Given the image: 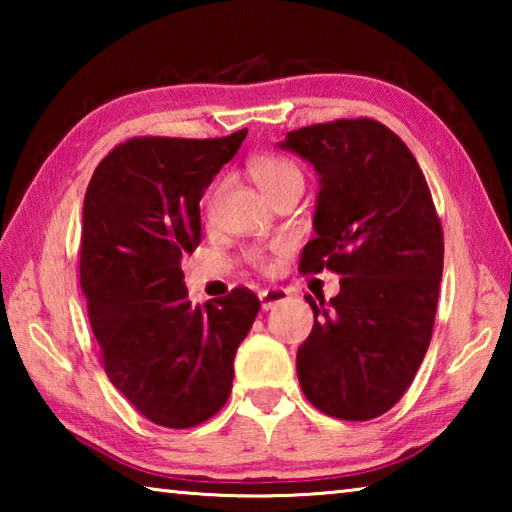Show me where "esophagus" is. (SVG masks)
<instances>
[{
    "label": "esophagus",
    "instance_id": "1",
    "mask_svg": "<svg viewBox=\"0 0 512 512\" xmlns=\"http://www.w3.org/2000/svg\"><path fill=\"white\" fill-rule=\"evenodd\" d=\"M259 300H262V309L268 311L280 305V302L289 300V291L284 287H268L264 291H259Z\"/></svg>",
    "mask_w": 512,
    "mask_h": 512
}]
</instances>
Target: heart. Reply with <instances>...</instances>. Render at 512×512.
<instances>
[{
  "instance_id": "b5f03b06",
  "label": "heart",
  "mask_w": 512,
  "mask_h": 512,
  "mask_svg": "<svg viewBox=\"0 0 512 512\" xmlns=\"http://www.w3.org/2000/svg\"><path fill=\"white\" fill-rule=\"evenodd\" d=\"M248 173L255 180V185L273 203L280 196L293 192V189H302V185H305L302 171L289 158H282V155H259V158L248 162ZM287 248L289 244L282 239L275 244V250H280V253ZM246 257L255 264H264V255L259 250H248Z\"/></svg>"
}]
</instances>
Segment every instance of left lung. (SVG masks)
I'll return each instance as SVG.
<instances>
[{
  "label": "left lung",
  "mask_w": 512,
  "mask_h": 512,
  "mask_svg": "<svg viewBox=\"0 0 512 512\" xmlns=\"http://www.w3.org/2000/svg\"><path fill=\"white\" fill-rule=\"evenodd\" d=\"M280 146L320 176L300 273L343 277L329 302L305 296L300 388L332 418H379L411 386L436 320L445 241L429 185L409 146L368 117L298 128Z\"/></svg>",
  "instance_id": "8db88e82"
}]
</instances>
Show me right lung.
Returning <instances> with one entry per match:
<instances>
[{
	"label": "right lung",
	"mask_w": 512,
	"mask_h": 512,
	"mask_svg": "<svg viewBox=\"0 0 512 512\" xmlns=\"http://www.w3.org/2000/svg\"><path fill=\"white\" fill-rule=\"evenodd\" d=\"M248 131L216 140L133 137L94 169L83 203L81 289L112 386L146 420L189 429L228 402L259 298L194 307L180 259L201 244V198Z\"/></svg>",
	"instance_id": "obj_1"
}]
</instances>
